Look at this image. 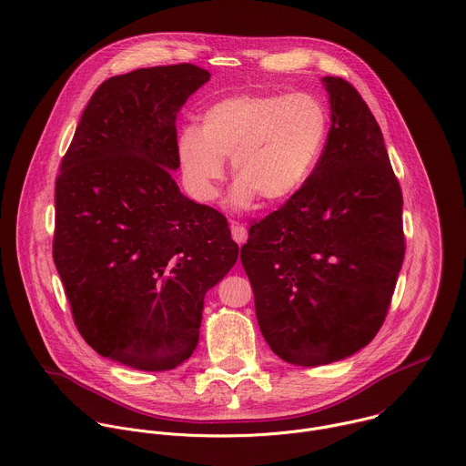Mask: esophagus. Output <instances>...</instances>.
Here are the masks:
<instances>
[{
    "label": "esophagus",
    "mask_w": 466,
    "mask_h": 466,
    "mask_svg": "<svg viewBox=\"0 0 466 466\" xmlns=\"http://www.w3.org/2000/svg\"><path fill=\"white\" fill-rule=\"evenodd\" d=\"M231 237L237 244H244L248 240V229L238 222H231Z\"/></svg>",
    "instance_id": "obj_1"
}]
</instances>
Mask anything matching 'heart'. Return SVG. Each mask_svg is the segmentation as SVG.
Here are the masks:
<instances>
[{
    "label": "heart",
    "instance_id": "b5f03b06",
    "mask_svg": "<svg viewBox=\"0 0 466 466\" xmlns=\"http://www.w3.org/2000/svg\"><path fill=\"white\" fill-rule=\"evenodd\" d=\"M327 132V108L310 93H240L211 105L198 130L179 132V168L189 191L211 202L224 179V159L231 157L233 208H249L257 197L283 204L307 183Z\"/></svg>",
    "mask_w": 466,
    "mask_h": 466
}]
</instances>
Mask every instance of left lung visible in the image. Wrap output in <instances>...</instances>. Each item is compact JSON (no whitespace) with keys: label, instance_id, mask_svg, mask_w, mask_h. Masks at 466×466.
Segmentation results:
<instances>
[{"label":"left lung","instance_id":"obj_1","mask_svg":"<svg viewBox=\"0 0 466 466\" xmlns=\"http://www.w3.org/2000/svg\"><path fill=\"white\" fill-rule=\"evenodd\" d=\"M330 130L303 187L249 228L240 260L269 349L289 363L343 360L380 330L402 268V191L356 87L323 76Z\"/></svg>","mask_w":466,"mask_h":466}]
</instances>
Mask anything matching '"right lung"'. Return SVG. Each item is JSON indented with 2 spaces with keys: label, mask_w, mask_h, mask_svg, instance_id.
I'll use <instances>...</instances> for the list:
<instances>
[{
  "label": "right lung",
  "mask_w": 466,
  "mask_h": 466,
  "mask_svg": "<svg viewBox=\"0 0 466 466\" xmlns=\"http://www.w3.org/2000/svg\"><path fill=\"white\" fill-rule=\"evenodd\" d=\"M211 73L193 64L105 80L82 112L55 187L53 258L84 341L141 370L197 349L204 298L233 268L228 220L183 197L176 117Z\"/></svg>",
  "instance_id": "obj_1"
}]
</instances>
